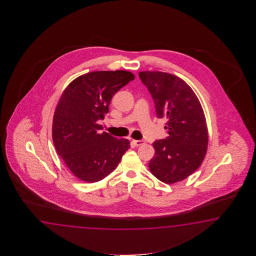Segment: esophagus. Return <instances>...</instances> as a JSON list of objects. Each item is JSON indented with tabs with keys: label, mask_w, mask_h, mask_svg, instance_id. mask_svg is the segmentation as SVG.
<instances>
[{
	"label": "esophagus",
	"mask_w": 256,
	"mask_h": 256,
	"mask_svg": "<svg viewBox=\"0 0 256 256\" xmlns=\"http://www.w3.org/2000/svg\"><path fill=\"white\" fill-rule=\"evenodd\" d=\"M132 142L136 146H140L144 144V140H132Z\"/></svg>",
	"instance_id": "34e87169"
}]
</instances>
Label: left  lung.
<instances>
[{"label":"left lung","instance_id":"8db88e82","mask_svg":"<svg viewBox=\"0 0 256 256\" xmlns=\"http://www.w3.org/2000/svg\"><path fill=\"white\" fill-rule=\"evenodd\" d=\"M158 118H166L168 136L152 142L149 169L158 180L174 184L200 166L207 154V122L195 92L178 76L161 71H141Z\"/></svg>","mask_w":256,"mask_h":256}]
</instances>
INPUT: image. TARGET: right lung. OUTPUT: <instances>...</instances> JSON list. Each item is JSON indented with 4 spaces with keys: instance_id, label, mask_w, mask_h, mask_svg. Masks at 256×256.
Here are the masks:
<instances>
[{
    "instance_id": "obj_1",
    "label": "right lung",
    "mask_w": 256,
    "mask_h": 256,
    "mask_svg": "<svg viewBox=\"0 0 256 256\" xmlns=\"http://www.w3.org/2000/svg\"><path fill=\"white\" fill-rule=\"evenodd\" d=\"M129 71H93L78 76L60 97L54 110L52 139L56 152L78 178L104 180L130 148L128 139L100 134L109 105L120 88L134 80Z\"/></svg>"
}]
</instances>
